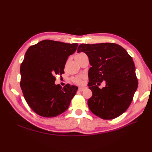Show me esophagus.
<instances>
[{"label":"esophagus","mask_w":152,"mask_h":152,"mask_svg":"<svg viewBox=\"0 0 152 152\" xmlns=\"http://www.w3.org/2000/svg\"><path fill=\"white\" fill-rule=\"evenodd\" d=\"M86 89V87H79V91H83L84 90H85Z\"/></svg>","instance_id":"obj_1"}]
</instances>
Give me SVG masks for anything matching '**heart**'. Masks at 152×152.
<instances>
[{
	"label": "heart",
	"mask_w": 152,
	"mask_h": 152,
	"mask_svg": "<svg viewBox=\"0 0 152 152\" xmlns=\"http://www.w3.org/2000/svg\"><path fill=\"white\" fill-rule=\"evenodd\" d=\"M81 54H83V53H80L78 55H81ZM83 77L82 76H79V77H76L75 79H74V80H73V81H74L75 83L77 84H82V79H83Z\"/></svg>",
	"instance_id": "heart-1"
}]
</instances>
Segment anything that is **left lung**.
<instances>
[{
  "instance_id": "obj_1",
  "label": "left lung",
  "mask_w": 152,
  "mask_h": 152,
  "mask_svg": "<svg viewBox=\"0 0 152 152\" xmlns=\"http://www.w3.org/2000/svg\"><path fill=\"white\" fill-rule=\"evenodd\" d=\"M80 52L87 54L91 65L88 86L93 96L87 102L90 110L105 120L120 116L129 107L138 84L132 58L113 43L82 44L77 49ZM103 80L106 86L100 89L96 82Z\"/></svg>"
}]
</instances>
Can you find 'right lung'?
I'll return each mask as SVG.
<instances>
[{
  "label": "right lung",
  "mask_w": 152,
  "mask_h": 152,
  "mask_svg": "<svg viewBox=\"0 0 152 152\" xmlns=\"http://www.w3.org/2000/svg\"><path fill=\"white\" fill-rule=\"evenodd\" d=\"M78 44L50 40L30 46L20 67V86L26 103L40 116L54 117L65 112L78 87L66 84L62 88L55 84V75L64 73L70 55Z\"/></svg>",
  "instance_id": "right-lung-1"
}]
</instances>
